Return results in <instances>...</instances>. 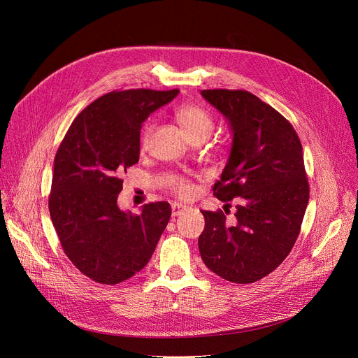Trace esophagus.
<instances>
[{
  "mask_svg": "<svg viewBox=\"0 0 358 358\" xmlns=\"http://www.w3.org/2000/svg\"><path fill=\"white\" fill-rule=\"evenodd\" d=\"M187 210H189V208H187V206H184V204H181V203H173L171 204L173 216H180V215H182Z\"/></svg>",
  "mask_w": 358,
  "mask_h": 358,
  "instance_id": "obj_1",
  "label": "esophagus"
}]
</instances>
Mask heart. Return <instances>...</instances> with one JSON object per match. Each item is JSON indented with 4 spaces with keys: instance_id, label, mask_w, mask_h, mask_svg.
<instances>
[{
    "instance_id": "obj_1",
    "label": "heart",
    "mask_w": 358,
    "mask_h": 358,
    "mask_svg": "<svg viewBox=\"0 0 358 358\" xmlns=\"http://www.w3.org/2000/svg\"><path fill=\"white\" fill-rule=\"evenodd\" d=\"M176 117L182 127L187 138L196 141V139H206L213 129H215V119L210 115L209 110H206L200 104H184L176 111ZM152 123H146L142 135H141V146L145 148L149 142V136L152 134ZM166 187L173 194L187 199L192 197L196 193L194 182L184 176H171L166 178Z\"/></svg>"
}]
</instances>
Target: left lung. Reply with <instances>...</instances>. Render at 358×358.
<instances>
[{
    "label": "left lung",
    "mask_w": 358,
    "mask_h": 358,
    "mask_svg": "<svg viewBox=\"0 0 358 358\" xmlns=\"http://www.w3.org/2000/svg\"><path fill=\"white\" fill-rule=\"evenodd\" d=\"M201 96L227 116L234 131L213 194L222 201L238 197L241 204L232 224L220 209L201 210L200 255L222 278L254 283L285 261L302 228L309 201L302 143L283 115L245 90H203Z\"/></svg>",
    "instance_id": "8db88e82"
}]
</instances>
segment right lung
I'll use <instances>...</instances> for the list:
<instances>
[{"mask_svg": "<svg viewBox=\"0 0 358 358\" xmlns=\"http://www.w3.org/2000/svg\"><path fill=\"white\" fill-rule=\"evenodd\" d=\"M177 94V88L104 94L75 117L55 155L50 219L72 264L97 283L119 285L141 271L171 216L168 201L126 213L117 194L122 174L139 161L142 123Z\"/></svg>", "mask_w": 358, "mask_h": 358, "instance_id": "obj_1", "label": "right lung"}]
</instances>
